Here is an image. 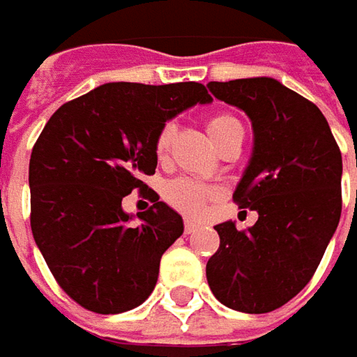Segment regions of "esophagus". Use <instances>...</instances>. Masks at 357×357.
I'll return each mask as SVG.
<instances>
[{
    "mask_svg": "<svg viewBox=\"0 0 357 357\" xmlns=\"http://www.w3.org/2000/svg\"><path fill=\"white\" fill-rule=\"evenodd\" d=\"M200 225L197 220H190V218H185V232L186 234H190V232H195Z\"/></svg>",
    "mask_w": 357,
    "mask_h": 357,
    "instance_id": "1",
    "label": "esophagus"
}]
</instances>
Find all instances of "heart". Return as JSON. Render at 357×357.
Instances as JSON below:
<instances>
[{
  "mask_svg": "<svg viewBox=\"0 0 357 357\" xmlns=\"http://www.w3.org/2000/svg\"><path fill=\"white\" fill-rule=\"evenodd\" d=\"M206 129L208 135L214 141V144L222 143L228 135L234 129H242L240 127V121L228 113H216L213 117L208 119L206 123ZM172 139H174V125L167 123L158 129L157 137H155V157L158 160H165L169 157V151H171ZM216 195V188L211 185H202L199 181H192V178H185V176H178V178H172L169 181L165 188H162V199L171 204L172 208L181 211V213L190 214H200L204 211L206 202L213 199Z\"/></svg>",
  "mask_w": 357,
  "mask_h": 357,
  "instance_id": "b5f03b06",
  "label": "heart"
}]
</instances>
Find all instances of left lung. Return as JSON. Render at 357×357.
Masks as SVG:
<instances>
[{
	"label": "left lung",
	"instance_id": "left-lung-1",
	"mask_svg": "<svg viewBox=\"0 0 357 357\" xmlns=\"http://www.w3.org/2000/svg\"><path fill=\"white\" fill-rule=\"evenodd\" d=\"M208 89L252 121V158L232 200L258 220L248 230L214 227L220 246L206 262V280L228 308L266 314L312 280L336 232L342 153L322 111L276 79L211 81Z\"/></svg>",
	"mask_w": 357,
	"mask_h": 357
}]
</instances>
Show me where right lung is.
Masks as SVG:
<instances>
[{"mask_svg":"<svg viewBox=\"0 0 357 357\" xmlns=\"http://www.w3.org/2000/svg\"><path fill=\"white\" fill-rule=\"evenodd\" d=\"M202 83H105L61 105L29 160L31 232L69 298L97 314L141 306L155 290L160 256L183 234V218L143 174H155L158 129L197 103ZM132 190L155 204L130 227L120 202Z\"/></svg>","mask_w":357,"mask_h":357,"instance_id":"right-lung-1","label":"right lung"}]
</instances>
